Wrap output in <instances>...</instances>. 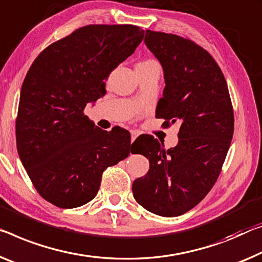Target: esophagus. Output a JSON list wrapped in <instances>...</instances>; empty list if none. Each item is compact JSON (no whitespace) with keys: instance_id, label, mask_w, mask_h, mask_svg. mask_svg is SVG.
Returning a JSON list of instances; mask_svg holds the SVG:
<instances>
[{"instance_id":"obj_1","label":"esophagus","mask_w":262,"mask_h":262,"mask_svg":"<svg viewBox=\"0 0 262 262\" xmlns=\"http://www.w3.org/2000/svg\"><path fill=\"white\" fill-rule=\"evenodd\" d=\"M137 137H138V132L137 131H131V143H134Z\"/></svg>"}]
</instances>
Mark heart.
<instances>
[{"instance_id": "b5f03b06", "label": "heart", "mask_w": 262, "mask_h": 262, "mask_svg": "<svg viewBox=\"0 0 262 262\" xmlns=\"http://www.w3.org/2000/svg\"><path fill=\"white\" fill-rule=\"evenodd\" d=\"M148 63H155V61H151V59H148V61H144V62H140L138 64H148Z\"/></svg>"}]
</instances>
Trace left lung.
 Masks as SVG:
<instances>
[{"mask_svg": "<svg viewBox=\"0 0 262 262\" xmlns=\"http://www.w3.org/2000/svg\"><path fill=\"white\" fill-rule=\"evenodd\" d=\"M144 42L164 71L156 117L164 118V125L180 123V130L178 144L168 150L144 137L142 155L150 168L135 180L132 192L145 210L178 216L198 205L218 179L234 131L232 102L223 71L198 44L152 30Z\"/></svg>", "mask_w": 262, "mask_h": 262, "instance_id": "left-lung-1", "label": "left lung"}]
</instances>
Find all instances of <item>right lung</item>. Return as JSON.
I'll list each match as a JSON object with an SVG mask.
<instances>
[{
  "instance_id": "1",
  "label": "right lung",
  "mask_w": 262,
  "mask_h": 262,
  "mask_svg": "<svg viewBox=\"0 0 262 262\" xmlns=\"http://www.w3.org/2000/svg\"><path fill=\"white\" fill-rule=\"evenodd\" d=\"M144 30L130 24H91L50 44L22 84L16 143L39 195L75 208L97 194L104 170L125 159L128 131H103L84 115L106 94L110 72L134 54Z\"/></svg>"
}]
</instances>
